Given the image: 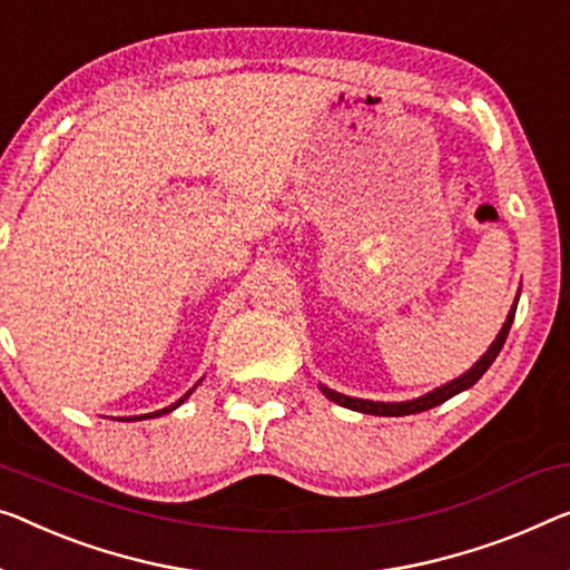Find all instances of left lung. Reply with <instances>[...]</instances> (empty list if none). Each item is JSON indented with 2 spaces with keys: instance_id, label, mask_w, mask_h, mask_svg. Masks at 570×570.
Here are the masks:
<instances>
[{
  "instance_id": "8db88e82",
  "label": "left lung",
  "mask_w": 570,
  "mask_h": 570,
  "mask_svg": "<svg viewBox=\"0 0 570 570\" xmlns=\"http://www.w3.org/2000/svg\"><path fill=\"white\" fill-rule=\"evenodd\" d=\"M514 312H517V302H514V307L509 309V317L504 322L502 333L497 335V340H494V343H491L489 351L483 353V358L475 363V366L469 373H463L461 379H455V381H450V384L435 389V392H430L428 396L412 399V402L386 404V402H368V399H353V396L337 394V392H333V389H327V386H322V392H325V396L333 399V402L340 404V406H347V410H355V412H363V414H379V417H404V414H417V412H424V410H432V406L448 402L450 396H455V394L465 392V389H471L475 381H479L483 373L489 371V366L497 361L499 351H502L504 343H507V335H509V327H512Z\"/></svg>"
}]
</instances>
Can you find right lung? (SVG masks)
<instances>
[{
  "label": "right lung",
  "instance_id": "add662e5",
  "mask_svg": "<svg viewBox=\"0 0 570 570\" xmlns=\"http://www.w3.org/2000/svg\"><path fill=\"white\" fill-rule=\"evenodd\" d=\"M191 394V392H189ZM189 394H186V396H189ZM186 396H181V399H178V402L176 404H171V406H168V410H160V412H153V414H142V417H158V414H166V412H171V410H176V406L178 404H181L184 402V399ZM142 417H132V420H142Z\"/></svg>",
  "mask_w": 570,
  "mask_h": 570
}]
</instances>
